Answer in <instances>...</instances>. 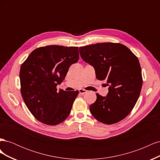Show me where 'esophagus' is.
Listing matches in <instances>:
<instances>
[{"instance_id": "esophagus-1", "label": "esophagus", "mask_w": 160, "mask_h": 160, "mask_svg": "<svg viewBox=\"0 0 160 160\" xmlns=\"http://www.w3.org/2000/svg\"><path fill=\"white\" fill-rule=\"evenodd\" d=\"M79 93H81V94H84V93H85L87 91V90H85V89H79Z\"/></svg>"}]
</instances>
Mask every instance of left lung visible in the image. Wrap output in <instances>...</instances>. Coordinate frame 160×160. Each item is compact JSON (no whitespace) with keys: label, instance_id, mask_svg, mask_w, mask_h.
<instances>
[{"label":"left lung","instance_id":"8db88e82","mask_svg":"<svg viewBox=\"0 0 160 160\" xmlns=\"http://www.w3.org/2000/svg\"><path fill=\"white\" fill-rule=\"evenodd\" d=\"M82 59L94 67L96 78L107 81L106 97L96 93L89 107L92 115L101 123L111 125L130 113L139 98L143 84L138 57L121 43L102 42L79 47Z\"/></svg>","mask_w":160,"mask_h":160}]
</instances>
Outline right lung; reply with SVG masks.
Instances as JSON below:
<instances>
[{"label":"right lung","mask_w":160,"mask_h":160,"mask_svg":"<svg viewBox=\"0 0 160 160\" xmlns=\"http://www.w3.org/2000/svg\"><path fill=\"white\" fill-rule=\"evenodd\" d=\"M79 57L77 47L48 45L32 51L22 62L21 93L27 108L40 122L56 125L70 114L79 91H57V85Z\"/></svg>","instance_id":"add662e5"}]
</instances>
